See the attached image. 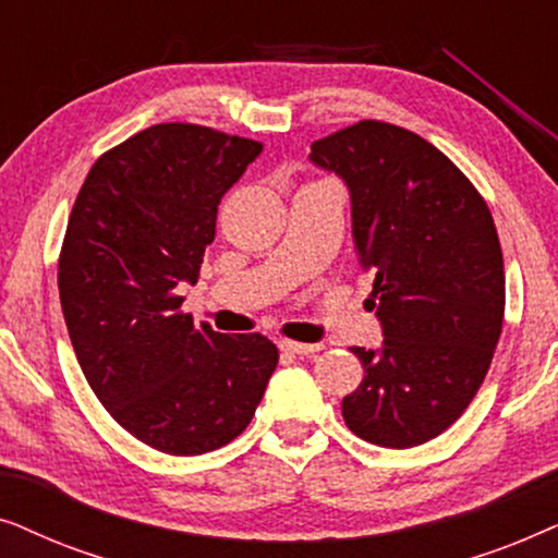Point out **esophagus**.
I'll return each mask as SVG.
<instances>
[{
  "mask_svg": "<svg viewBox=\"0 0 558 558\" xmlns=\"http://www.w3.org/2000/svg\"><path fill=\"white\" fill-rule=\"evenodd\" d=\"M279 348L284 350V353H292V355H312L317 353L323 345H307V342H294V340H281Z\"/></svg>",
  "mask_w": 558,
  "mask_h": 558,
  "instance_id": "34e87169",
  "label": "esophagus"
}]
</instances>
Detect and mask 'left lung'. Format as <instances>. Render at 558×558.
I'll return each instance as SVG.
<instances>
[{"label": "left lung", "mask_w": 558, "mask_h": 558, "mask_svg": "<svg viewBox=\"0 0 558 558\" xmlns=\"http://www.w3.org/2000/svg\"><path fill=\"white\" fill-rule=\"evenodd\" d=\"M310 159L350 190L384 330L378 350L353 348L365 376L342 418L371 445H424L470 407L500 340L506 271L490 208L452 159L386 121L317 140Z\"/></svg>", "instance_id": "8db88e82"}]
</instances>
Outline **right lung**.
Here are the masks:
<instances>
[{
    "label": "right lung",
    "mask_w": 558,
    "mask_h": 558,
    "mask_svg": "<svg viewBox=\"0 0 558 558\" xmlns=\"http://www.w3.org/2000/svg\"><path fill=\"white\" fill-rule=\"evenodd\" d=\"M264 144L155 124L104 151L68 218L58 289L75 357L113 422L165 454H205L251 424L279 350L180 312L218 205Z\"/></svg>",
    "instance_id": "obj_1"
}]
</instances>
